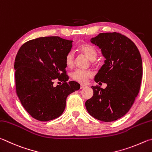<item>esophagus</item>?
I'll use <instances>...</instances> for the list:
<instances>
[{
	"instance_id": "esophagus-1",
	"label": "esophagus",
	"mask_w": 152,
	"mask_h": 152,
	"mask_svg": "<svg viewBox=\"0 0 152 152\" xmlns=\"http://www.w3.org/2000/svg\"><path fill=\"white\" fill-rule=\"evenodd\" d=\"M87 86H85V85H81V86H80V89H84V88H86Z\"/></svg>"
}]
</instances>
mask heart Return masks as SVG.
Listing matches in <instances>:
<instances>
[{
    "label": "heart",
    "mask_w": 152,
    "mask_h": 152,
    "mask_svg": "<svg viewBox=\"0 0 152 152\" xmlns=\"http://www.w3.org/2000/svg\"><path fill=\"white\" fill-rule=\"evenodd\" d=\"M78 49L81 53L86 55L93 63L95 62V58L97 56V50L95 48L89 44H81L79 46ZM73 53L69 52L65 57V63L67 67H71L73 65ZM94 75V73L91 70H83L76 69L71 74V77L73 80L80 83H86L88 79Z\"/></svg>",
    "instance_id": "1"
}]
</instances>
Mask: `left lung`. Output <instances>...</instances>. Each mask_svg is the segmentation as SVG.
Returning <instances> with one entry per match:
<instances>
[{
    "label": "left lung",
    "mask_w": 152,
    "mask_h": 152,
    "mask_svg": "<svg viewBox=\"0 0 152 152\" xmlns=\"http://www.w3.org/2000/svg\"><path fill=\"white\" fill-rule=\"evenodd\" d=\"M91 42L102 49L106 58L95 81L107 86L105 89L91 87L94 96L86 102V107L98 120L115 121L128 112L140 91L142 57L134 42L116 32L99 33Z\"/></svg>",
    "instance_id": "1"
}]
</instances>
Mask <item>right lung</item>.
Returning <instances> with one entry per match:
<instances>
[{
  "label": "right lung",
  "mask_w": 152,
  "mask_h": 152,
  "mask_svg": "<svg viewBox=\"0 0 152 152\" xmlns=\"http://www.w3.org/2000/svg\"><path fill=\"white\" fill-rule=\"evenodd\" d=\"M72 42L56 36L39 37L18 50L14 65L16 92L23 107L37 120L47 121L61 115L66 97L80 88L77 82L67 81L65 57ZM56 80L62 84L55 86Z\"/></svg>",
  "instance_id": "add662e5"
}]
</instances>
